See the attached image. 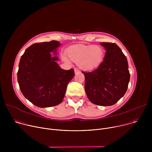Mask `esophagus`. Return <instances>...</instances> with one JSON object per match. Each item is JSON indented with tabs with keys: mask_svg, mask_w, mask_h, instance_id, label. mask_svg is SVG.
<instances>
[{
	"mask_svg": "<svg viewBox=\"0 0 152 152\" xmlns=\"http://www.w3.org/2000/svg\"><path fill=\"white\" fill-rule=\"evenodd\" d=\"M80 72L79 70H77V69H75V74H78V73H79Z\"/></svg>",
	"mask_w": 152,
	"mask_h": 152,
	"instance_id": "1",
	"label": "esophagus"
}]
</instances>
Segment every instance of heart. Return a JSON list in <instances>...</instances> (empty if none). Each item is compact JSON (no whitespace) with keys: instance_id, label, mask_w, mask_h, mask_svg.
Here are the masks:
<instances>
[{"instance_id":"heart-1","label":"heart","mask_w":152,"mask_h":152,"mask_svg":"<svg viewBox=\"0 0 152 152\" xmlns=\"http://www.w3.org/2000/svg\"><path fill=\"white\" fill-rule=\"evenodd\" d=\"M66 54L71 60L77 62L80 69L90 71L100 66L104 56V50L100 45H76L69 47ZM62 58L65 62H70L65 55H62Z\"/></svg>"}]
</instances>
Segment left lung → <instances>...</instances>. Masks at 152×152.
<instances>
[{"label":"left lung","mask_w":152,"mask_h":152,"mask_svg":"<svg viewBox=\"0 0 152 152\" xmlns=\"http://www.w3.org/2000/svg\"><path fill=\"white\" fill-rule=\"evenodd\" d=\"M106 52L99 67L85 76V91L88 99L99 106H111L126 93L130 80L128 62L115 43L101 42Z\"/></svg>","instance_id":"left-lung-1"}]
</instances>
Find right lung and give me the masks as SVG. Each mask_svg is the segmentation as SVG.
I'll use <instances>...</instances> for the list:
<instances>
[{"label": "right lung", "mask_w": 152, "mask_h": 152, "mask_svg": "<svg viewBox=\"0 0 152 152\" xmlns=\"http://www.w3.org/2000/svg\"><path fill=\"white\" fill-rule=\"evenodd\" d=\"M60 46L55 40L35 43L20 58L17 73L20 89L26 99L38 107L61 103L67 84L75 76L73 69L63 70L56 62L57 49Z\"/></svg>", "instance_id": "obj_1"}]
</instances>
